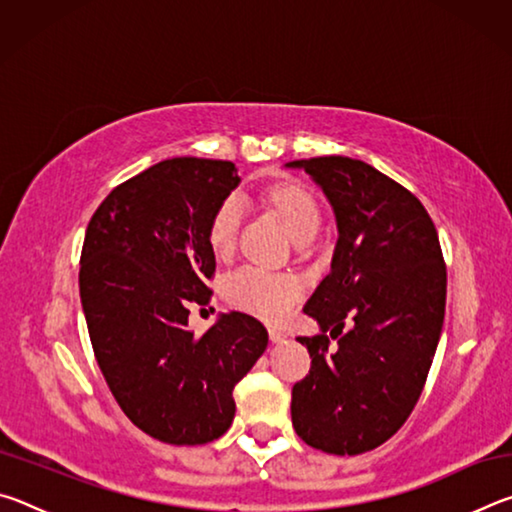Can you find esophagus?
<instances>
[{"instance_id":"obj_1","label":"esophagus","mask_w":512,"mask_h":512,"mask_svg":"<svg viewBox=\"0 0 512 512\" xmlns=\"http://www.w3.org/2000/svg\"><path fill=\"white\" fill-rule=\"evenodd\" d=\"M268 339H271L273 343H282L284 339H287V334H284L282 329H275V327H271V329H268Z\"/></svg>"}]
</instances>
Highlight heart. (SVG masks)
<instances>
[{"instance_id":"heart-1","label":"heart","mask_w":512,"mask_h":512,"mask_svg":"<svg viewBox=\"0 0 512 512\" xmlns=\"http://www.w3.org/2000/svg\"><path fill=\"white\" fill-rule=\"evenodd\" d=\"M266 201L280 214L291 237L296 241L311 239L320 225V207L314 194L296 183L273 185L266 192ZM241 207L235 196L223 198L207 223V244L216 257L232 253L237 244ZM302 280L293 273L266 271L259 266H241L225 275L223 296L230 307L268 323H280L302 296Z\"/></svg>"}]
</instances>
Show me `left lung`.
<instances>
[{
	"mask_svg": "<svg viewBox=\"0 0 512 512\" xmlns=\"http://www.w3.org/2000/svg\"><path fill=\"white\" fill-rule=\"evenodd\" d=\"M289 167L323 187L339 225L332 271L302 309L323 334L298 336L311 368L291 391L293 429L320 452L357 456L420 400L445 318L443 250L424 205L370 164L323 155Z\"/></svg>",
	"mask_w": 512,
	"mask_h": 512,
	"instance_id": "left-lung-1",
	"label": "left lung"
}]
</instances>
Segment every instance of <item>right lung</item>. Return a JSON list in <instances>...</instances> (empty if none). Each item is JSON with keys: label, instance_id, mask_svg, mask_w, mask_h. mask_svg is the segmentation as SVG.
Wrapping results in <instances>:
<instances>
[{"label": "right lung", "instance_id": "obj_1", "mask_svg": "<svg viewBox=\"0 0 512 512\" xmlns=\"http://www.w3.org/2000/svg\"><path fill=\"white\" fill-rule=\"evenodd\" d=\"M237 185L228 160H162L112 189L85 230L79 287L94 357L128 420L169 445L228 431L232 391L268 343L241 311L201 336L187 327L189 307L212 298L207 223Z\"/></svg>", "mask_w": 512, "mask_h": 512}]
</instances>
